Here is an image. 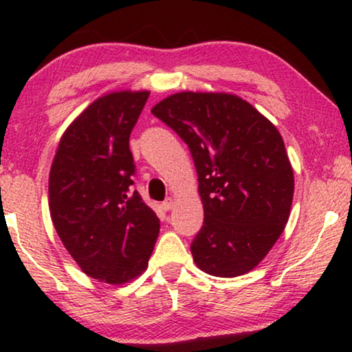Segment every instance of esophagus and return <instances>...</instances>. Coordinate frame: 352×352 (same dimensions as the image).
<instances>
[{
    "label": "esophagus",
    "instance_id": "1",
    "mask_svg": "<svg viewBox=\"0 0 352 352\" xmlns=\"http://www.w3.org/2000/svg\"><path fill=\"white\" fill-rule=\"evenodd\" d=\"M173 205H175V200H173V199H166V200L162 204V208L165 210V211H170V210L173 208Z\"/></svg>",
    "mask_w": 352,
    "mask_h": 352
}]
</instances>
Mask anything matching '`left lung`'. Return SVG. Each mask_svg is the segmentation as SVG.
Segmentation results:
<instances>
[{"label": "left lung", "instance_id": "1", "mask_svg": "<svg viewBox=\"0 0 352 352\" xmlns=\"http://www.w3.org/2000/svg\"><path fill=\"white\" fill-rule=\"evenodd\" d=\"M152 113L187 144L199 175L204 226L194 261L216 277L252 271L285 229L293 170L277 128L232 94H173Z\"/></svg>", "mask_w": 352, "mask_h": 352}]
</instances>
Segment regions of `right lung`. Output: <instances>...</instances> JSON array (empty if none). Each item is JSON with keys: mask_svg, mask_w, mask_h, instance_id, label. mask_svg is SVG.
<instances>
[{"mask_svg": "<svg viewBox=\"0 0 352 352\" xmlns=\"http://www.w3.org/2000/svg\"><path fill=\"white\" fill-rule=\"evenodd\" d=\"M148 99L112 93L67 128L50 175L51 218L86 276L123 283L147 267L160 219L133 190L129 134Z\"/></svg>", "mask_w": 352, "mask_h": 352, "instance_id": "obj_1", "label": "right lung"}]
</instances>
